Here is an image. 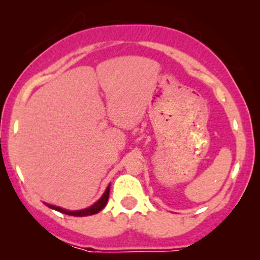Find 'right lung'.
I'll use <instances>...</instances> for the list:
<instances>
[{"label":"right lung","instance_id":"right-lung-1","mask_svg":"<svg viewBox=\"0 0 260 260\" xmlns=\"http://www.w3.org/2000/svg\"><path fill=\"white\" fill-rule=\"evenodd\" d=\"M109 194H110V186L106 188L105 193L101 196V198L99 199V201H98L96 203H94L91 207L82 209V210H74V211L73 210H66V209H62L59 207H55V205H50V204H47V207L51 208V209H55V210H57L62 214H66V215H72V216L94 215V214H98L99 211H101L104 208H105L106 203H107V201H109Z\"/></svg>","mask_w":260,"mask_h":260}]
</instances>
